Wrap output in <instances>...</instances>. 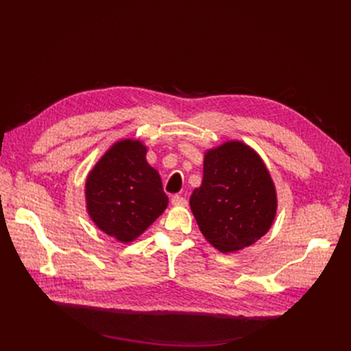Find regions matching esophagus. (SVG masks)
<instances>
[{"instance_id": "esophagus-1", "label": "esophagus", "mask_w": 351, "mask_h": 351, "mask_svg": "<svg viewBox=\"0 0 351 351\" xmlns=\"http://www.w3.org/2000/svg\"><path fill=\"white\" fill-rule=\"evenodd\" d=\"M171 205H175V206H187V199L176 195V196L171 197Z\"/></svg>"}]
</instances>
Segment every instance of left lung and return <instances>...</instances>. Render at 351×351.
Returning a JSON list of instances; mask_svg holds the SVG:
<instances>
[{
    "label": "left lung",
    "mask_w": 351,
    "mask_h": 351,
    "mask_svg": "<svg viewBox=\"0 0 351 351\" xmlns=\"http://www.w3.org/2000/svg\"><path fill=\"white\" fill-rule=\"evenodd\" d=\"M190 208L205 240L223 253L249 247L270 230L278 195L263 158L240 140L208 149Z\"/></svg>",
    "instance_id": "left-lung-1"
}]
</instances>
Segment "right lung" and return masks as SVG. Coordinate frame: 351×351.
<instances>
[{
  "instance_id": "add662e5",
  "label": "right lung",
  "mask_w": 351,
  "mask_h": 351,
  "mask_svg": "<svg viewBox=\"0 0 351 351\" xmlns=\"http://www.w3.org/2000/svg\"><path fill=\"white\" fill-rule=\"evenodd\" d=\"M141 140L111 145L86 180V210L104 234L121 243L138 238L167 208L161 176L146 160Z\"/></svg>"
}]
</instances>
